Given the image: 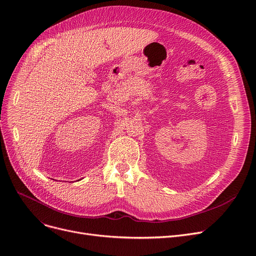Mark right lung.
Masks as SVG:
<instances>
[{"label": "right lung", "instance_id": "1", "mask_svg": "<svg viewBox=\"0 0 256 256\" xmlns=\"http://www.w3.org/2000/svg\"><path fill=\"white\" fill-rule=\"evenodd\" d=\"M53 180H54V179H53Z\"/></svg>", "mask_w": 256, "mask_h": 256}]
</instances>
